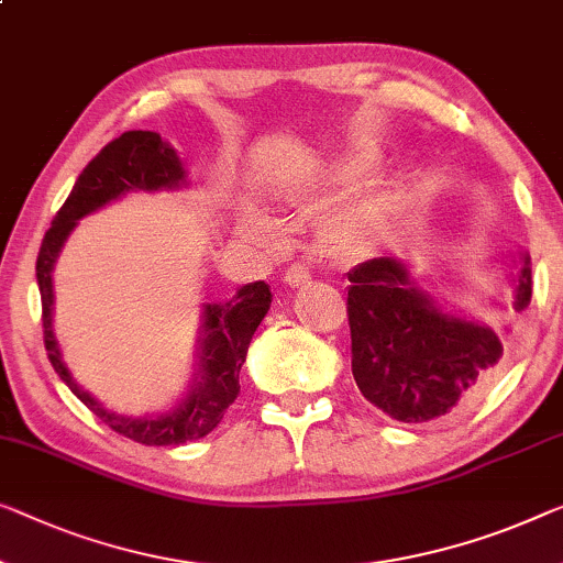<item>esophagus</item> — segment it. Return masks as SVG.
<instances>
[{
  "label": "esophagus",
  "instance_id": "esophagus-1",
  "mask_svg": "<svg viewBox=\"0 0 563 563\" xmlns=\"http://www.w3.org/2000/svg\"><path fill=\"white\" fill-rule=\"evenodd\" d=\"M310 280V271L303 263H296L290 265L288 271H285V283L290 285V288H298V285H306Z\"/></svg>",
  "mask_w": 563,
  "mask_h": 563
}]
</instances>
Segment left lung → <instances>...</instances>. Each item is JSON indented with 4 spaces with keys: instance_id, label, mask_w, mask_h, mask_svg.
I'll return each mask as SVG.
<instances>
[{
    "instance_id": "1",
    "label": "left lung",
    "mask_w": 563,
    "mask_h": 563,
    "mask_svg": "<svg viewBox=\"0 0 563 563\" xmlns=\"http://www.w3.org/2000/svg\"><path fill=\"white\" fill-rule=\"evenodd\" d=\"M351 372L356 387L399 422H434L467 407L496 376L503 339L490 325L444 313L405 265L376 257L349 273ZM531 303L528 257L516 310Z\"/></svg>"
}]
</instances>
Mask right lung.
I'll list each match as a JSON object with an SVG mask.
<instances>
[{
  "mask_svg": "<svg viewBox=\"0 0 563 563\" xmlns=\"http://www.w3.org/2000/svg\"><path fill=\"white\" fill-rule=\"evenodd\" d=\"M184 169L179 156L174 154L154 131H125L111 144L100 148L75 181L70 197L57 209L53 224L42 240L37 255V285L42 298V339H45L47 358L57 376L70 391L106 422L113 432L123 434L139 444H184L207 438L240 394V368L245 364L247 346L253 341L267 308H271V285L263 280L242 285L238 296L222 306H207L205 331L199 346L197 387L179 409L156 419L119 417L103 409L98 401L82 391L67 372L60 349L53 335V265L63 242L80 217L96 212L98 207L125 195L131 189H164L179 187Z\"/></svg>",
  "mask_w": 563,
  "mask_h": 563,
  "instance_id": "obj_1",
  "label": "right lung"
}]
</instances>
